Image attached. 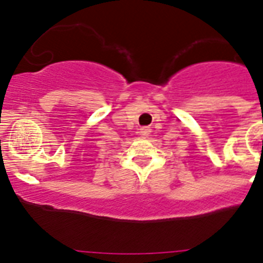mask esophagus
I'll list each match as a JSON object with an SVG mask.
<instances>
[{"mask_svg": "<svg viewBox=\"0 0 263 263\" xmlns=\"http://www.w3.org/2000/svg\"><path fill=\"white\" fill-rule=\"evenodd\" d=\"M139 133H141V136H142V137H148V136H150V133H152V127H150V126H142L141 129H139Z\"/></svg>", "mask_w": 263, "mask_h": 263, "instance_id": "esophagus-1", "label": "esophagus"}]
</instances>
